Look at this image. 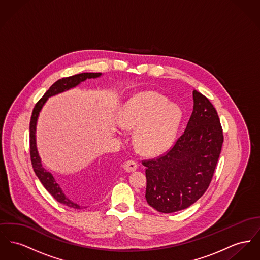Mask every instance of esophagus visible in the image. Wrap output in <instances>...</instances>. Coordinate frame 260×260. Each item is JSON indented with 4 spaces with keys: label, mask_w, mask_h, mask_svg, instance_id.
Here are the masks:
<instances>
[{
    "label": "esophagus",
    "mask_w": 260,
    "mask_h": 260,
    "mask_svg": "<svg viewBox=\"0 0 260 260\" xmlns=\"http://www.w3.org/2000/svg\"><path fill=\"white\" fill-rule=\"evenodd\" d=\"M137 169H138V165H137V162L135 160L130 159V160L125 161V164H124V170L126 172H128V173L135 172Z\"/></svg>",
    "instance_id": "obj_1"
}]
</instances>
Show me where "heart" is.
I'll use <instances>...</instances> for the list:
<instances>
[{"mask_svg":"<svg viewBox=\"0 0 260 260\" xmlns=\"http://www.w3.org/2000/svg\"><path fill=\"white\" fill-rule=\"evenodd\" d=\"M181 119L179 109L155 91H144L127 101L119 113L124 129H135L136 149L153 155L166 150L172 143Z\"/></svg>","mask_w":260,"mask_h":260,"instance_id":"obj_1","label":"heart"}]
</instances>
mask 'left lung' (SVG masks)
<instances>
[{
  "instance_id": "8db88e82",
  "label": "left lung",
  "mask_w": 260,
  "mask_h": 260,
  "mask_svg": "<svg viewBox=\"0 0 260 260\" xmlns=\"http://www.w3.org/2000/svg\"><path fill=\"white\" fill-rule=\"evenodd\" d=\"M193 111L173 147L146 167V200L161 213L191 206L207 190L224 142L218 113L206 96L193 90Z\"/></svg>"
}]
</instances>
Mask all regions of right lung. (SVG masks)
<instances>
[{
  "label": "right lung",
  "mask_w": 260,
  "mask_h": 260,
  "mask_svg": "<svg viewBox=\"0 0 260 260\" xmlns=\"http://www.w3.org/2000/svg\"><path fill=\"white\" fill-rule=\"evenodd\" d=\"M102 76V73H82L77 74L71 77L63 78L55 82L49 89L44 93V95L35 104V108L32 110V115L30 118L29 124V145H30V159L32 164V168L35 171L36 176L42 183V185L45 187V189L48 191L53 197L61 204L74 208V209H82V206L72 201L69 197L64 193L63 189L60 187V185L56 182L55 178L53 177L52 173L47 172L41 164V158L38 155L37 147H36V124L37 119L39 116V112L41 111L42 107L46 101L53 95H56L58 93H61L63 91H66L70 88L77 87L82 82H85L87 79H95Z\"/></svg>",
  "instance_id": "obj_1"
}]
</instances>
